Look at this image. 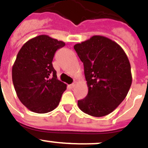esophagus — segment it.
<instances>
[{
  "instance_id": "obj_1",
  "label": "esophagus",
  "mask_w": 148,
  "mask_h": 148,
  "mask_svg": "<svg viewBox=\"0 0 148 148\" xmlns=\"http://www.w3.org/2000/svg\"><path fill=\"white\" fill-rule=\"evenodd\" d=\"M77 82H74L73 83V84H70V85H69V87H70V88H71V89H72V88H74V87H75L76 85H77Z\"/></svg>"
}]
</instances>
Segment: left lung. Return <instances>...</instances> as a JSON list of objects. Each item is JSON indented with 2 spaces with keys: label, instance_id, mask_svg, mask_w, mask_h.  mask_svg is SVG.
I'll return each mask as SVG.
<instances>
[{
  "label": "left lung",
  "instance_id": "left-lung-1",
  "mask_svg": "<svg viewBox=\"0 0 148 148\" xmlns=\"http://www.w3.org/2000/svg\"><path fill=\"white\" fill-rule=\"evenodd\" d=\"M84 64L88 93L78 100L80 110L102 117L113 112L131 87V66L127 54L115 41L94 35L74 46Z\"/></svg>",
  "mask_w": 148,
  "mask_h": 148
}]
</instances>
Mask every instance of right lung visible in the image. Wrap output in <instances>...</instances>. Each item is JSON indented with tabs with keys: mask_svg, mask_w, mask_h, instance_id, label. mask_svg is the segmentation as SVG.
I'll use <instances>...</instances> for the list:
<instances>
[{
	"mask_svg": "<svg viewBox=\"0 0 148 148\" xmlns=\"http://www.w3.org/2000/svg\"><path fill=\"white\" fill-rule=\"evenodd\" d=\"M63 41L46 34L29 40L17 54L12 67V81L20 101L29 110L45 114L58 106L66 84L57 79L52 61Z\"/></svg>",
	"mask_w": 148,
	"mask_h": 148,
	"instance_id": "1",
	"label": "right lung"
}]
</instances>
